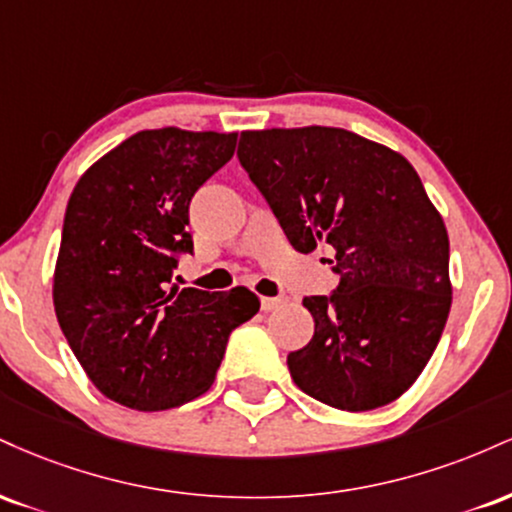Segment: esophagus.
Here are the masks:
<instances>
[{
    "instance_id": "obj_1",
    "label": "esophagus",
    "mask_w": 512,
    "mask_h": 512,
    "mask_svg": "<svg viewBox=\"0 0 512 512\" xmlns=\"http://www.w3.org/2000/svg\"><path fill=\"white\" fill-rule=\"evenodd\" d=\"M281 303H284V298H269V296L260 298V305H262L264 313H269V310H276Z\"/></svg>"
}]
</instances>
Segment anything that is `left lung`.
I'll use <instances>...</instances> for the list:
<instances>
[{
    "instance_id": "8db88e82",
    "label": "left lung",
    "mask_w": 512,
    "mask_h": 512,
    "mask_svg": "<svg viewBox=\"0 0 512 512\" xmlns=\"http://www.w3.org/2000/svg\"><path fill=\"white\" fill-rule=\"evenodd\" d=\"M240 166L298 252L334 250L339 286L303 305L315 334L291 351L305 395L344 411L395 402L448 322L450 240L421 178L397 151L339 127L243 132Z\"/></svg>"
}]
</instances>
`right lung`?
I'll use <instances>...</instances> for the list:
<instances>
[{
  "label": "right lung",
  "mask_w": 512,
  "mask_h": 512,
  "mask_svg": "<svg viewBox=\"0 0 512 512\" xmlns=\"http://www.w3.org/2000/svg\"><path fill=\"white\" fill-rule=\"evenodd\" d=\"M236 132L132 134L76 182L52 279L57 322L105 397L173 409L209 390L228 337L260 310L255 293L168 289L192 252L190 202L236 151Z\"/></svg>",
  "instance_id": "add662e5"
}]
</instances>
